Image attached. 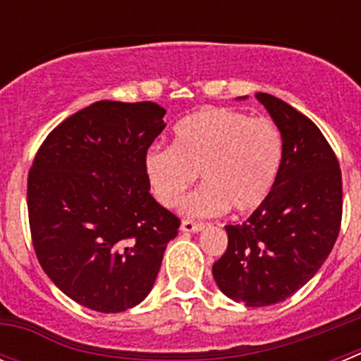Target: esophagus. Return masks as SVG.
Returning <instances> with one entry per match:
<instances>
[{
    "mask_svg": "<svg viewBox=\"0 0 361 361\" xmlns=\"http://www.w3.org/2000/svg\"><path fill=\"white\" fill-rule=\"evenodd\" d=\"M180 229L186 233H197L200 229H204V222H195V220H183V224H180Z\"/></svg>",
    "mask_w": 361,
    "mask_h": 361,
    "instance_id": "esophagus-1",
    "label": "esophagus"
}]
</instances>
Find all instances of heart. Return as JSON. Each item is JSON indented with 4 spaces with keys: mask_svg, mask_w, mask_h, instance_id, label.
Listing matches in <instances>:
<instances>
[{
    "mask_svg": "<svg viewBox=\"0 0 361 361\" xmlns=\"http://www.w3.org/2000/svg\"><path fill=\"white\" fill-rule=\"evenodd\" d=\"M283 161V141L269 119H251L229 108H202L173 130V146H155L145 157L153 197L171 208L193 186L206 184L183 200L191 216L255 212L275 188Z\"/></svg>",
    "mask_w": 361,
    "mask_h": 361,
    "instance_id": "1",
    "label": "heart"
}]
</instances>
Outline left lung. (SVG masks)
Instances as JSON below:
<instances>
[{
  "mask_svg": "<svg viewBox=\"0 0 361 361\" xmlns=\"http://www.w3.org/2000/svg\"><path fill=\"white\" fill-rule=\"evenodd\" d=\"M283 141L275 188L245 222L226 226L228 247L213 264L220 291L262 307L283 302L314 276L342 226V170L309 117L258 92Z\"/></svg>",
  "mask_w": 361,
  "mask_h": 361,
  "instance_id": "1",
  "label": "left lung"
}]
</instances>
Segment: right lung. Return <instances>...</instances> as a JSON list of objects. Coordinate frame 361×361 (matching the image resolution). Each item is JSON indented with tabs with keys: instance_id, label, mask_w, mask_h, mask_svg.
<instances>
[{
	"instance_id": "obj_1",
	"label": "right lung",
	"mask_w": 361,
	"mask_h": 361,
	"mask_svg": "<svg viewBox=\"0 0 361 361\" xmlns=\"http://www.w3.org/2000/svg\"><path fill=\"white\" fill-rule=\"evenodd\" d=\"M152 101H97L57 124L27 178L30 237L49 279L99 312L148 296L180 219L149 195L145 157L164 130Z\"/></svg>"
}]
</instances>
